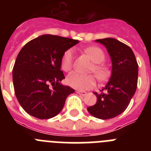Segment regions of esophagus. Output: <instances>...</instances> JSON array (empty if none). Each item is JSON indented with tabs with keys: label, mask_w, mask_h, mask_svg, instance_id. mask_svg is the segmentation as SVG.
Segmentation results:
<instances>
[{
	"label": "esophagus",
	"mask_w": 151,
	"mask_h": 151,
	"mask_svg": "<svg viewBox=\"0 0 151 151\" xmlns=\"http://www.w3.org/2000/svg\"><path fill=\"white\" fill-rule=\"evenodd\" d=\"M76 92L78 93V94H80V95H82V96H85L86 94H87V92L82 91H77Z\"/></svg>",
	"instance_id": "esophagus-1"
}]
</instances>
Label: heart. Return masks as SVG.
<instances>
[{"instance_id": "obj_1", "label": "heart", "mask_w": 151, "mask_h": 151, "mask_svg": "<svg viewBox=\"0 0 151 151\" xmlns=\"http://www.w3.org/2000/svg\"><path fill=\"white\" fill-rule=\"evenodd\" d=\"M85 52L90 57L91 60L95 63L91 70L100 80L105 79L109 74L107 67L103 63L105 60V54L102 50L97 47H88L85 49ZM74 50L69 48L63 54L60 60V67L65 72H69L73 67ZM66 82L69 86L80 91L91 89L95 87V78L93 76H85L73 72L66 78Z\"/></svg>"}]
</instances>
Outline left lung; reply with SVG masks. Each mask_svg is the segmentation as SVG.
Masks as SVG:
<instances>
[{
	"mask_svg": "<svg viewBox=\"0 0 151 151\" xmlns=\"http://www.w3.org/2000/svg\"><path fill=\"white\" fill-rule=\"evenodd\" d=\"M106 47L112 61L109 82L97 96L94 105L87 108L93 116L101 119L114 118L128 107L138 84V65L132 50L115 38L96 40Z\"/></svg>",
	"mask_w": 151,
	"mask_h": 151,
	"instance_id": "left-lung-1",
	"label": "left lung"
}]
</instances>
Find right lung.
Returning <instances> with one entry per match:
<instances>
[{
  "label": "right lung",
  "mask_w": 151,
  "mask_h": 151,
  "mask_svg": "<svg viewBox=\"0 0 151 151\" xmlns=\"http://www.w3.org/2000/svg\"><path fill=\"white\" fill-rule=\"evenodd\" d=\"M78 43L43 35L21 49L13 66V87L19 104L29 115L40 119L54 117L62 110L66 97L74 93V89L60 84L65 78L60 60L64 52Z\"/></svg>",
  "instance_id": "add662e5"
}]
</instances>
